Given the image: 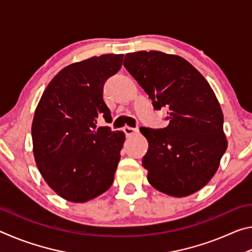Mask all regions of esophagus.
<instances>
[{
    "label": "esophagus",
    "instance_id": "esophagus-1",
    "mask_svg": "<svg viewBox=\"0 0 252 252\" xmlns=\"http://www.w3.org/2000/svg\"><path fill=\"white\" fill-rule=\"evenodd\" d=\"M122 130H123V132H125L126 136H130L138 132V129H135V127H131V126H125Z\"/></svg>",
    "mask_w": 252,
    "mask_h": 252
}]
</instances>
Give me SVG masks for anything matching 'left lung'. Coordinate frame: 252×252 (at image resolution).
<instances>
[{
    "label": "left lung",
    "mask_w": 252,
    "mask_h": 252,
    "mask_svg": "<svg viewBox=\"0 0 252 252\" xmlns=\"http://www.w3.org/2000/svg\"><path fill=\"white\" fill-rule=\"evenodd\" d=\"M123 65L155 110H168V126L140 129L149 142L142 164L150 185L173 197L200 190L227 150L223 114L215 92L195 67L177 55L140 51L126 54Z\"/></svg>",
    "instance_id": "8db88e82"
}]
</instances>
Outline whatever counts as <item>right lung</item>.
<instances>
[{"mask_svg": "<svg viewBox=\"0 0 252 252\" xmlns=\"http://www.w3.org/2000/svg\"><path fill=\"white\" fill-rule=\"evenodd\" d=\"M123 54H103L67 65L41 96L32 122L33 153L46 183L63 199L85 202L112 186L125 133L97 126L108 120L105 81Z\"/></svg>", "mask_w": 252, "mask_h": 252, "instance_id": "obj_1", "label": "right lung"}]
</instances>
